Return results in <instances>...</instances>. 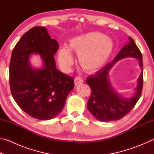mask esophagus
Returning a JSON list of instances; mask_svg holds the SVG:
<instances>
[{"instance_id":"34e87169","label":"esophagus","mask_w":154,"mask_h":154,"mask_svg":"<svg viewBox=\"0 0 154 154\" xmlns=\"http://www.w3.org/2000/svg\"><path fill=\"white\" fill-rule=\"evenodd\" d=\"M83 82V79L81 77L77 76L75 78V84L78 85L80 84V83H82Z\"/></svg>"}]
</instances>
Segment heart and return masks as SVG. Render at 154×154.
<instances>
[{"instance_id":"1","label":"heart","mask_w":154,"mask_h":154,"mask_svg":"<svg viewBox=\"0 0 154 154\" xmlns=\"http://www.w3.org/2000/svg\"><path fill=\"white\" fill-rule=\"evenodd\" d=\"M113 50L112 41L103 34L88 32L71 38L69 48L62 46L58 54L59 64L62 69H68L74 62L71 51L78 55L82 69L88 72L100 69L107 61Z\"/></svg>"}]
</instances>
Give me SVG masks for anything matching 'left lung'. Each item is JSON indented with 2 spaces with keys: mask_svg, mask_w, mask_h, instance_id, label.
<instances>
[{
  "mask_svg": "<svg viewBox=\"0 0 154 154\" xmlns=\"http://www.w3.org/2000/svg\"><path fill=\"white\" fill-rule=\"evenodd\" d=\"M130 43L123 47L113 61L99 70L95 75L86 79V83L91 88V94L87 106L89 111L98 120L111 122L120 119L132 110L142 94L143 73L138 78L136 94L130 98H122L115 92L108 79L109 72L117 62L126 57L137 58L143 69L141 52L131 37Z\"/></svg>",
  "mask_w": 154,
  "mask_h": 154,
  "instance_id": "8db88e82",
  "label": "left lung"
}]
</instances>
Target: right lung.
<instances>
[{
  "mask_svg": "<svg viewBox=\"0 0 154 154\" xmlns=\"http://www.w3.org/2000/svg\"><path fill=\"white\" fill-rule=\"evenodd\" d=\"M58 43L44 27L27 31L15 45L9 64V84L17 105L31 117L41 120L55 118L63 109L74 88V79L56 69ZM42 57L44 67L35 70L28 62L31 54Z\"/></svg>",
  "mask_w": 154,
  "mask_h": 154,
  "instance_id": "right-lung-1",
  "label": "right lung"
}]
</instances>
